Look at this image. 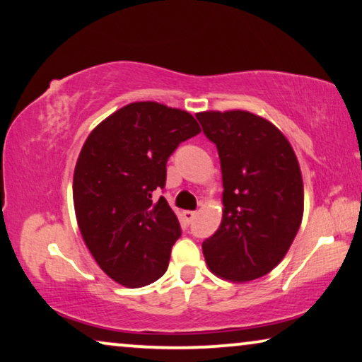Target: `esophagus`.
<instances>
[{"label":"esophagus","instance_id":"esophagus-1","mask_svg":"<svg viewBox=\"0 0 362 362\" xmlns=\"http://www.w3.org/2000/svg\"><path fill=\"white\" fill-rule=\"evenodd\" d=\"M181 216H182V220H185L186 223H191L192 220H194V217H196V212H194V211H185V212L181 214Z\"/></svg>","mask_w":362,"mask_h":362}]
</instances>
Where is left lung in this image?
<instances>
[{"mask_svg":"<svg viewBox=\"0 0 362 362\" xmlns=\"http://www.w3.org/2000/svg\"><path fill=\"white\" fill-rule=\"evenodd\" d=\"M217 146L223 217L204 240L207 266L228 281L268 274L284 258L303 214V185L294 150L274 125L246 111L199 112Z\"/></svg>","mask_w":362,"mask_h":362,"instance_id":"1","label":"left lung"}]
</instances>
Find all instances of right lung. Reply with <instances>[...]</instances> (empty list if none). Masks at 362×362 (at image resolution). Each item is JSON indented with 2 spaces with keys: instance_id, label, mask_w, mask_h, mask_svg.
<instances>
[{
  "instance_id": "add662e5",
  "label": "right lung",
  "mask_w": 362,
  "mask_h": 362,
  "mask_svg": "<svg viewBox=\"0 0 362 362\" xmlns=\"http://www.w3.org/2000/svg\"><path fill=\"white\" fill-rule=\"evenodd\" d=\"M201 132L189 112L134 103L90 134L73 176V202L83 240L106 274L142 287L168 269L181 225L165 197L166 163L181 142Z\"/></svg>"
}]
</instances>
